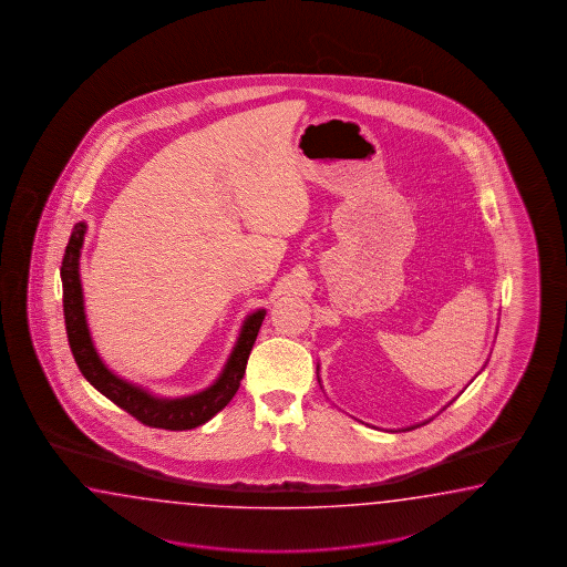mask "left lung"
Segmentation results:
<instances>
[{
  "label": "left lung",
  "instance_id": "obj_1",
  "mask_svg": "<svg viewBox=\"0 0 567 567\" xmlns=\"http://www.w3.org/2000/svg\"><path fill=\"white\" fill-rule=\"evenodd\" d=\"M425 423H427V421H425ZM425 423H423V425H425ZM415 427H419V425H413V427L403 429V431H411V429H415Z\"/></svg>",
  "mask_w": 567,
  "mask_h": 567
}]
</instances>
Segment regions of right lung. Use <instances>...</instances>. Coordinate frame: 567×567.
<instances>
[{
    "mask_svg": "<svg viewBox=\"0 0 567 567\" xmlns=\"http://www.w3.org/2000/svg\"><path fill=\"white\" fill-rule=\"evenodd\" d=\"M87 226L79 221L73 227V234L64 250L61 278H63V311L66 338L71 352L75 358L81 374L87 378L93 389L107 396L112 403L124 409L126 413L136 416L140 423L148 427L168 429V431H185L207 423L212 416L217 415L226 406L234 394L238 392L239 382L246 372L248 358L252 352L254 341L265 321V309H258L246 317L238 341L227 358L226 365L219 378L205 391L181 399H161L151 392L140 389L124 378L115 377L107 365L101 362L100 353L95 350L91 333H89L87 319H85V302L83 289L79 277V256L83 248Z\"/></svg>",
    "mask_w": 567,
    "mask_h": 567,
    "instance_id": "right-lung-1",
    "label": "right lung"
}]
</instances>
